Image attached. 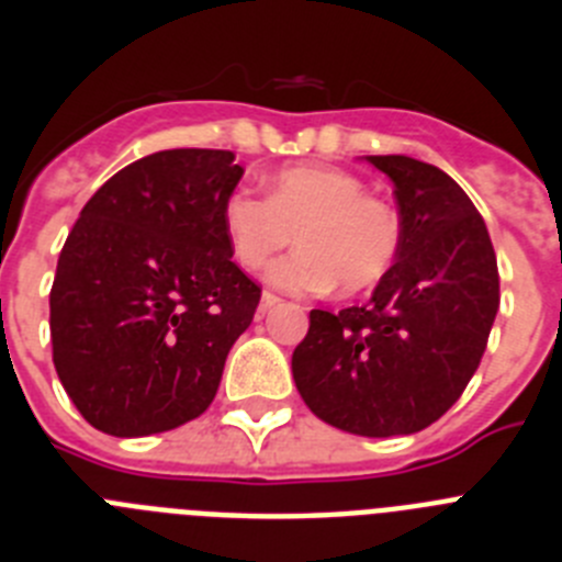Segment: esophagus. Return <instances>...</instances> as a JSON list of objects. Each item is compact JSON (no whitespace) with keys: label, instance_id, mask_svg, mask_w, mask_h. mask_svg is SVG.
I'll return each instance as SVG.
<instances>
[{"label":"esophagus","instance_id":"esophagus-1","mask_svg":"<svg viewBox=\"0 0 562 562\" xmlns=\"http://www.w3.org/2000/svg\"><path fill=\"white\" fill-rule=\"evenodd\" d=\"M278 304H281V297L272 295V292H265V295H261V312L272 310V306H278Z\"/></svg>","mask_w":562,"mask_h":562}]
</instances>
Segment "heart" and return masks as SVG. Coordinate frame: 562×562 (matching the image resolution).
<instances>
[{
	"instance_id": "heart-1",
	"label": "heart",
	"mask_w": 562,
	"mask_h": 562,
	"mask_svg": "<svg viewBox=\"0 0 562 562\" xmlns=\"http://www.w3.org/2000/svg\"><path fill=\"white\" fill-rule=\"evenodd\" d=\"M227 241L245 270L261 267L297 241L270 267V284L286 292L369 290L394 265L402 225L389 202L366 193L362 180L340 168L297 166L276 173L267 196L238 188L225 200Z\"/></svg>"
}]
</instances>
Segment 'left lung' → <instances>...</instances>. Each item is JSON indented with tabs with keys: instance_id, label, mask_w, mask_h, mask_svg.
Wrapping results in <instances>:
<instances>
[{
	"instance_id": "obj_1",
	"label": "left lung",
	"mask_w": 562,
	"mask_h": 562,
	"mask_svg": "<svg viewBox=\"0 0 562 562\" xmlns=\"http://www.w3.org/2000/svg\"><path fill=\"white\" fill-rule=\"evenodd\" d=\"M394 182L402 241L371 301L310 312L292 351L306 408L355 436L434 425L467 389L498 312V261L481 213L441 168L405 154L366 157Z\"/></svg>"
}]
</instances>
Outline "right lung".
<instances>
[{
	"instance_id": "1",
	"label": "right lung",
	"mask_w": 562,
	"mask_h": 562,
	"mask_svg": "<svg viewBox=\"0 0 562 562\" xmlns=\"http://www.w3.org/2000/svg\"><path fill=\"white\" fill-rule=\"evenodd\" d=\"M233 151L168 148L103 182L58 256L49 337L58 380L109 436H151L205 414L261 290L233 265Z\"/></svg>"
}]
</instances>
